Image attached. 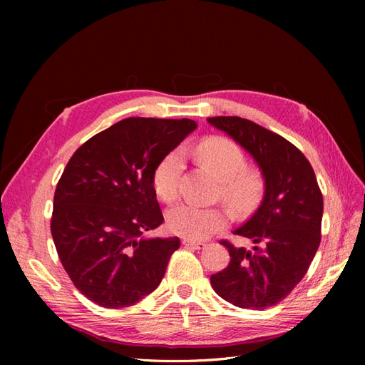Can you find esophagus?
<instances>
[{
    "mask_svg": "<svg viewBox=\"0 0 365 365\" xmlns=\"http://www.w3.org/2000/svg\"><path fill=\"white\" fill-rule=\"evenodd\" d=\"M182 245L187 248H195V250H201L205 247V242H197V240H189V239H184L182 240Z\"/></svg>",
    "mask_w": 365,
    "mask_h": 365,
    "instance_id": "1",
    "label": "esophagus"
}]
</instances>
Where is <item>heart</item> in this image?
I'll use <instances>...</instances> for the list:
<instances>
[{
  "mask_svg": "<svg viewBox=\"0 0 365 365\" xmlns=\"http://www.w3.org/2000/svg\"><path fill=\"white\" fill-rule=\"evenodd\" d=\"M196 157L212 170L219 181V196L236 215H248L256 208L267 189L260 169L247 165L245 152L227 137H207L196 146ZM184 170V153L173 149L157 163L152 172V185L164 202H173L180 195V180ZM230 222L227 210L180 204L168 215L172 233L185 239L201 240L224 230Z\"/></svg>",
  "mask_w": 365,
  "mask_h": 365,
  "instance_id": "obj_1",
  "label": "heart"
}]
</instances>
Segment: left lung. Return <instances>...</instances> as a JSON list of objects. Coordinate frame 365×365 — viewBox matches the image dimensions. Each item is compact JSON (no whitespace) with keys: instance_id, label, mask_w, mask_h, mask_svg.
Wrapping results in <instances>:
<instances>
[{"instance_id":"obj_1","label":"left lung","mask_w":365,"mask_h":365,"mask_svg":"<svg viewBox=\"0 0 365 365\" xmlns=\"http://www.w3.org/2000/svg\"><path fill=\"white\" fill-rule=\"evenodd\" d=\"M260 165L267 189L260 207L235 235L252 250L220 240L230 263L210 277L213 289L244 309H267L288 297L309 269L322 242L323 195L311 163L292 143L240 117H210Z\"/></svg>"}]
</instances>
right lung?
Masks as SVG:
<instances>
[{
  "mask_svg": "<svg viewBox=\"0 0 365 365\" xmlns=\"http://www.w3.org/2000/svg\"><path fill=\"white\" fill-rule=\"evenodd\" d=\"M196 128L193 120L129 117L77 149L56 185L51 236L86 298L129 307L161 283L178 237L145 239L163 224L152 172Z\"/></svg>",
  "mask_w": 365,
  "mask_h": 365,
  "instance_id": "1",
  "label": "right lung"
}]
</instances>
